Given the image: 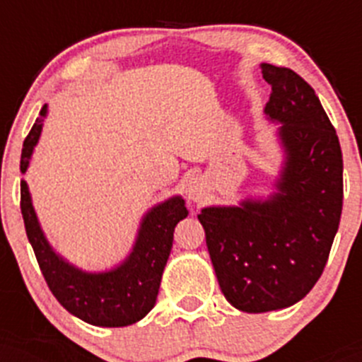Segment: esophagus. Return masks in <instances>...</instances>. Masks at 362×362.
Segmentation results:
<instances>
[{"mask_svg":"<svg viewBox=\"0 0 362 362\" xmlns=\"http://www.w3.org/2000/svg\"><path fill=\"white\" fill-rule=\"evenodd\" d=\"M206 184H204L203 178L199 177H192L189 178L187 184H185V194H187V198L191 199V202H203L204 198H206Z\"/></svg>","mask_w":362,"mask_h":362,"instance_id":"esophagus-1","label":"esophagus"}]
</instances>
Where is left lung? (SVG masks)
I'll return each instance as SVG.
<instances>
[{
    "label": "left lung",
    "mask_w": 362,
    "mask_h": 362,
    "mask_svg": "<svg viewBox=\"0 0 362 362\" xmlns=\"http://www.w3.org/2000/svg\"><path fill=\"white\" fill-rule=\"evenodd\" d=\"M266 115L280 122L286 163L268 199L206 206L198 215L218 286L249 313L287 308L320 279L343 206L339 141L315 90L289 68L261 64Z\"/></svg>",
    "instance_id": "8db88e82"
}]
</instances>
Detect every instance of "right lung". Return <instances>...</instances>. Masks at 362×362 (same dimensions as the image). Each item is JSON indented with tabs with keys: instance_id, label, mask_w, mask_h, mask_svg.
<instances>
[{
	"instance_id": "obj_1",
	"label": "right lung",
	"mask_w": 362,
	"mask_h": 362,
	"mask_svg": "<svg viewBox=\"0 0 362 362\" xmlns=\"http://www.w3.org/2000/svg\"><path fill=\"white\" fill-rule=\"evenodd\" d=\"M45 115L47 105L24 140L21 156L23 173L28 170L33 148L38 144ZM21 211L25 235L49 289L69 313L101 327L129 326L154 308L160 276L173 247L175 226L189 214L180 196L159 203L141 218L133 252L126 261L110 272L89 273L64 261L47 242L24 180H21Z\"/></svg>"
}]
</instances>
